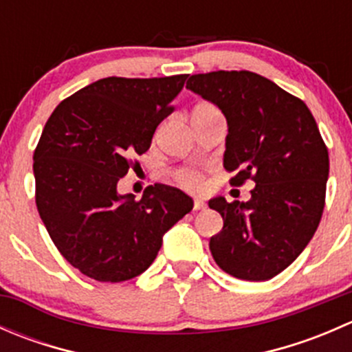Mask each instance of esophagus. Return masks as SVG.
<instances>
[{"instance_id":"1","label":"esophagus","mask_w":352,"mask_h":352,"mask_svg":"<svg viewBox=\"0 0 352 352\" xmlns=\"http://www.w3.org/2000/svg\"><path fill=\"white\" fill-rule=\"evenodd\" d=\"M204 208H206V202L202 201L201 197L194 199V209H196V211H197V209H204Z\"/></svg>"}]
</instances>
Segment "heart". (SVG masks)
<instances>
[{
	"instance_id": "b5f03b06",
	"label": "heart",
	"mask_w": 352,
	"mask_h": 352,
	"mask_svg": "<svg viewBox=\"0 0 352 352\" xmlns=\"http://www.w3.org/2000/svg\"><path fill=\"white\" fill-rule=\"evenodd\" d=\"M211 113H218V109L211 104H201L194 109L192 117H201V116H211ZM179 180L189 189H197L201 187L202 179L197 172H192V170H184V172L179 173Z\"/></svg>"
}]
</instances>
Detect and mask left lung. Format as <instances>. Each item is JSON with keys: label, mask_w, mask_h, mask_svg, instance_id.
<instances>
[{"label": "left lung", "mask_w": 352, "mask_h": 352, "mask_svg": "<svg viewBox=\"0 0 352 352\" xmlns=\"http://www.w3.org/2000/svg\"><path fill=\"white\" fill-rule=\"evenodd\" d=\"M187 88L228 124L223 166L233 186L255 182L247 202L212 197L223 218L211 236L216 264L245 281H267L305 250L320 223L329 151L305 102L252 71L192 74Z\"/></svg>", "instance_id": "left-lung-1"}]
</instances>
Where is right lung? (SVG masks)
I'll return each mask as SVG.
<instances>
[{
  "instance_id": "obj_1",
  "label": "right lung",
  "mask_w": 352,
  "mask_h": 352,
  "mask_svg": "<svg viewBox=\"0 0 352 352\" xmlns=\"http://www.w3.org/2000/svg\"><path fill=\"white\" fill-rule=\"evenodd\" d=\"M186 80L104 78L63 100L45 122L34 153L38 214L63 257L95 281L146 271L163 235L192 211V197L163 184L140 201L117 192L129 158L150 150Z\"/></svg>"
}]
</instances>
